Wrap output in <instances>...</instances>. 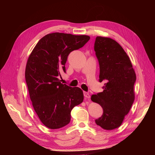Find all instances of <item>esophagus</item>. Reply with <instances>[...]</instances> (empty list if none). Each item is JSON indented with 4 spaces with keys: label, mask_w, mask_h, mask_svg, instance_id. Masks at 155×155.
<instances>
[{
    "label": "esophagus",
    "mask_w": 155,
    "mask_h": 155,
    "mask_svg": "<svg viewBox=\"0 0 155 155\" xmlns=\"http://www.w3.org/2000/svg\"><path fill=\"white\" fill-rule=\"evenodd\" d=\"M83 94H84V96H85V97L87 98V99H89V98L91 97V96H90V94H89V93H88L87 92H84Z\"/></svg>",
    "instance_id": "esophagus-1"
}]
</instances>
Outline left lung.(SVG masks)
I'll use <instances>...</instances> for the list:
<instances>
[{"instance_id":"1","label":"left lung","mask_w":155,"mask_h":155,"mask_svg":"<svg viewBox=\"0 0 155 155\" xmlns=\"http://www.w3.org/2000/svg\"><path fill=\"white\" fill-rule=\"evenodd\" d=\"M94 50L100 64V82H105L104 91L91 96V100L104 110L95 121L104 129L112 130L122 124L132 107L137 77L129 56L115 40L97 36Z\"/></svg>"}]
</instances>
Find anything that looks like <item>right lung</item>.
<instances>
[{
  "label": "right lung",
  "mask_w": 155,
  "mask_h": 155,
  "mask_svg": "<svg viewBox=\"0 0 155 155\" xmlns=\"http://www.w3.org/2000/svg\"><path fill=\"white\" fill-rule=\"evenodd\" d=\"M90 37L55 32L39 41L27 61L25 79L33 107L43 124L51 129L69 124L73 108L83 101V91L60 82L61 71L72 51L85 45Z\"/></svg>",
  "instance_id": "add662e5"
}]
</instances>
